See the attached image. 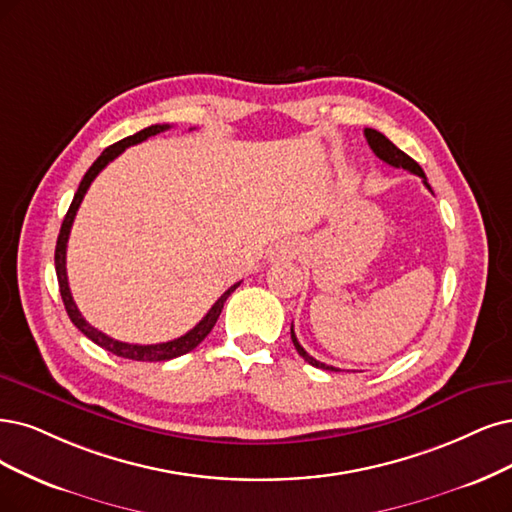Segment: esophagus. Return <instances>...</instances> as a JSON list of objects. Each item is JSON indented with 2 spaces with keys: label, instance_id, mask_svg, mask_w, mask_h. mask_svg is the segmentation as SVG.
I'll return each instance as SVG.
<instances>
[{
  "label": "esophagus",
  "instance_id": "34e87169",
  "mask_svg": "<svg viewBox=\"0 0 512 512\" xmlns=\"http://www.w3.org/2000/svg\"><path fill=\"white\" fill-rule=\"evenodd\" d=\"M297 251H299V246H297V242L293 238H282V240H278L274 244L272 257L274 259H293L297 255Z\"/></svg>",
  "mask_w": 512,
  "mask_h": 512
}]
</instances>
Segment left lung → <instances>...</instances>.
I'll use <instances>...</instances> for the list:
<instances>
[{
  "label": "left lung",
  "mask_w": 512,
  "mask_h": 512,
  "mask_svg": "<svg viewBox=\"0 0 512 512\" xmlns=\"http://www.w3.org/2000/svg\"><path fill=\"white\" fill-rule=\"evenodd\" d=\"M365 137H367V143H369V147L373 149V154L380 158V160H384L386 164H390V166H394V168H405V170H409V173H413V175H418V177H422V181H424V185L430 189V185H428V181H426V175H424V170H422V166L415 162L413 158H409L405 151H401L399 147H396L388 137H384L380 130H373V128H365ZM432 192V189H430ZM291 339H293V346H295V350L299 352V356L304 358L306 363H310L312 367H318V369H327V371H342V369H337V367H331V365H325V363H320V361H316L314 356H310L306 350H304V346H301L299 342H297V337H295V331H293V327H291Z\"/></svg>",
  "instance_id": "left-lung-1"
}]
</instances>
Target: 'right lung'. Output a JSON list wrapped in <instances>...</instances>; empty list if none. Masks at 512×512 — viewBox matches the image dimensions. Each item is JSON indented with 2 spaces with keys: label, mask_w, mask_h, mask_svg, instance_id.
<instances>
[{
  "label": "right lung",
  "mask_w": 512,
  "mask_h": 512,
  "mask_svg": "<svg viewBox=\"0 0 512 512\" xmlns=\"http://www.w3.org/2000/svg\"><path fill=\"white\" fill-rule=\"evenodd\" d=\"M168 128H170L168 124L147 126V128L139 130L137 135H132V137H126V139H122V141H118V143H113L111 147H107V149L103 151V154L97 158V162H94V164L88 168V173L84 175V179H82V183H80V187H78V192H75V196H73V202H71L69 211H67L65 219H63L61 232H59V240H56V251H54L56 278H59L61 297H63V304H65V310H67V314H69V318H71V323H73L75 327H78L88 339H92L94 344L105 348L107 352L116 354V356H122V358H130V361H145V363L170 361V358H177V356H181V354L192 352V350L202 342V339L213 331V327H215V323H217V318H219V314H221V310H223L225 299L230 297V295L240 287V282H236L234 287L227 289V291L215 301L213 308L206 312V316L200 320V323H198L192 331H187L185 335L173 339V342L147 344V346H141V344H126V342H118V339H113V337L101 333L99 329H94L92 325H88L86 318L80 314L78 306H75V301H73L71 291H69L67 266H65V263H67V240H69V232H71V225H73L75 213H78V208H80V204H82V200H84V196H86V192H88L90 183L94 181V177H97L111 160H116L126 147L137 145V143H141V141H145V139H149V137H154V135H158V132H164V130H168Z\"/></svg>",
  "instance_id": "add662e5"
}]
</instances>
